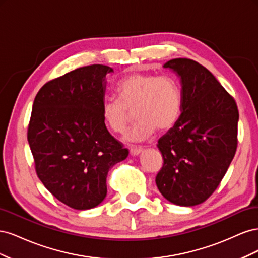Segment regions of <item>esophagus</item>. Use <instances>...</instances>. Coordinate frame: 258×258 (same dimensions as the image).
<instances>
[{
	"instance_id": "34e87169",
	"label": "esophagus",
	"mask_w": 258,
	"mask_h": 258,
	"mask_svg": "<svg viewBox=\"0 0 258 258\" xmlns=\"http://www.w3.org/2000/svg\"><path fill=\"white\" fill-rule=\"evenodd\" d=\"M142 148L141 147H131L130 148V154L132 155V156H138V155H140L142 153Z\"/></svg>"
}]
</instances>
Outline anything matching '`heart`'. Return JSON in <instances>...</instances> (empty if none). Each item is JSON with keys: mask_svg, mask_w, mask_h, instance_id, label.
I'll return each mask as SVG.
<instances>
[{"mask_svg": "<svg viewBox=\"0 0 258 258\" xmlns=\"http://www.w3.org/2000/svg\"><path fill=\"white\" fill-rule=\"evenodd\" d=\"M118 100H106L102 105V119L113 134L121 135L130 121L135 107L137 122L127 140L141 142L151 138L156 129L172 128L182 113V88L173 76L132 73L114 89Z\"/></svg>", "mask_w": 258, "mask_h": 258, "instance_id": "1", "label": "heart"}]
</instances>
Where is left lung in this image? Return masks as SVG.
I'll return each mask as SVG.
<instances>
[{
  "label": "left lung",
  "mask_w": 258,
  "mask_h": 258,
  "mask_svg": "<svg viewBox=\"0 0 258 258\" xmlns=\"http://www.w3.org/2000/svg\"><path fill=\"white\" fill-rule=\"evenodd\" d=\"M179 77L182 114L158 141L163 166L156 185L168 201L192 207L206 201L220 185L238 144L236 101L214 75L191 59L166 62Z\"/></svg>",
  "instance_id": "obj_1"
}]
</instances>
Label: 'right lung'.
Here are the masks:
<instances>
[{
    "label": "right lung",
    "instance_id": "obj_1",
    "mask_svg": "<svg viewBox=\"0 0 258 258\" xmlns=\"http://www.w3.org/2000/svg\"><path fill=\"white\" fill-rule=\"evenodd\" d=\"M112 72L102 64L79 68L46 83L33 102L28 142L36 174L59 201L76 210L104 200L108 171L129 154L102 119Z\"/></svg>",
    "mask_w": 258,
    "mask_h": 258
}]
</instances>
